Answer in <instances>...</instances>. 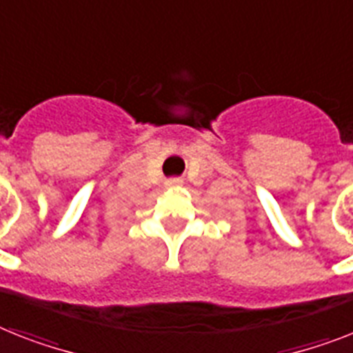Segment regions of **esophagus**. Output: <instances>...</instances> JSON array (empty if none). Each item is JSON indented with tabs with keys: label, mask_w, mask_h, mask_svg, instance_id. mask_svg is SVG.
I'll list each match as a JSON object with an SVG mask.
<instances>
[{
	"label": "esophagus",
	"mask_w": 353,
	"mask_h": 353,
	"mask_svg": "<svg viewBox=\"0 0 353 353\" xmlns=\"http://www.w3.org/2000/svg\"><path fill=\"white\" fill-rule=\"evenodd\" d=\"M168 185H182V179H170Z\"/></svg>",
	"instance_id": "1"
}]
</instances>
